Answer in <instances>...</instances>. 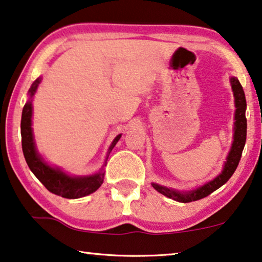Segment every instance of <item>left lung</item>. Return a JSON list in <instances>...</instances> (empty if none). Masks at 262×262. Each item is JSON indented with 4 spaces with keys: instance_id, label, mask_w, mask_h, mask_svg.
Listing matches in <instances>:
<instances>
[{
    "instance_id": "left-lung-1",
    "label": "left lung",
    "mask_w": 262,
    "mask_h": 262,
    "mask_svg": "<svg viewBox=\"0 0 262 262\" xmlns=\"http://www.w3.org/2000/svg\"><path fill=\"white\" fill-rule=\"evenodd\" d=\"M232 85L233 95H234V103H235V116H234V136H233V143L232 147L229 150V154L227 156L226 163H225L224 170L221 171L218 177L211 180L203 186H200L195 190L187 191V192H180L172 190V188L162 186L158 184H152L155 190L162 193L167 198L173 199L179 203H191V201H195L199 199H203L205 196L210 195L212 192L218 190L219 187L227 182V180L233 176V173L238 167L241 155H243V150L245 147V143H246V135H247V119H246V97H245V92L243 86L236 77H231L229 79Z\"/></svg>"
}]
</instances>
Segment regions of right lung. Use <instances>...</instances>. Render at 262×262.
I'll return each mask as SVG.
<instances>
[{
  "label": "right lung",
  "mask_w": 262,
  "mask_h": 262,
  "mask_svg": "<svg viewBox=\"0 0 262 262\" xmlns=\"http://www.w3.org/2000/svg\"><path fill=\"white\" fill-rule=\"evenodd\" d=\"M39 83H41V77H38L31 84L29 89V99H28L22 111L21 136L22 150L26 162L31 172L36 176V178L47 187L48 191L54 193V194L61 195L67 199H77L89 195L95 191H97L104 182L103 167L96 174L71 177L67 174L66 172H63L61 168L51 167L50 165H48L44 162L41 155H38L37 150H36L33 128H31V116H33V97L36 90H37ZM120 136L122 135H118L114 139V142L108 147L107 155H110L112 148L115 147V145L119 140ZM104 165H106V160Z\"/></svg>",
  "instance_id": "add662e5"
}]
</instances>
